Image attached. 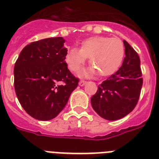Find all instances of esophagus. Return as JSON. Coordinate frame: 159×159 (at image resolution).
<instances>
[{
  "instance_id": "esophagus-1",
  "label": "esophagus",
  "mask_w": 159,
  "mask_h": 159,
  "mask_svg": "<svg viewBox=\"0 0 159 159\" xmlns=\"http://www.w3.org/2000/svg\"><path fill=\"white\" fill-rule=\"evenodd\" d=\"M86 84V81H83V80H82V81H80V82H79V86H85Z\"/></svg>"
}]
</instances>
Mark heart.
I'll use <instances>...</instances> for the list:
<instances>
[{
  "label": "heart",
  "mask_w": 159,
  "mask_h": 159,
  "mask_svg": "<svg viewBox=\"0 0 159 159\" xmlns=\"http://www.w3.org/2000/svg\"><path fill=\"white\" fill-rule=\"evenodd\" d=\"M125 56V46L118 38L93 36L81 43L80 49L73 48L68 51L65 62L71 71L77 72L90 58L93 68L85 70L84 76H91L98 72L102 77L113 74L120 66Z\"/></svg>",
  "instance_id": "obj_1"
}]
</instances>
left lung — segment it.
<instances>
[{
	"label": "left lung",
	"mask_w": 159,
	"mask_h": 159,
	"mask_svg": "<svg viewBox=\"0 0 159 159\" xmlns=\"http://www.w3.org/2000/svg\"><path fill=\"white\" fill-rule=\"evenodd\" d=\"M124 45L122 66L98 86L90 99L96 113L107 120H117L131 112L138 102L143 83L139 56L125 40Z\"/></svg>",
	"instance_id": "left-lung-1"
}]
</instances>
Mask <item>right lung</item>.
Returning <instances> with one entry per match:
<instances>
[{"label": "right lung", "mask_w": 159, "mask_h": 159, "mask_svg": "<svg viewBox=\"0 0 159 159\" xmlns=\"http://www.w3.org/2000/svg\"><path fill=\"white\" fill-rule=\"evenodd\" d=\"M62 37L30 43L14 65V89L20 104L33 118L50 120L69 101L79 80L68 69Z\"/></svg>", "instance_id": "add662e5"}]
</instances>
